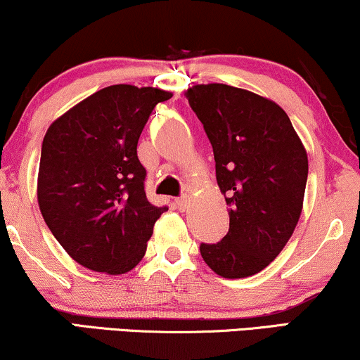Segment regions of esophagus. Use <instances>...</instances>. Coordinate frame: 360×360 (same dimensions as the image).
Wrapping results in <instances>:
<instances>
[{
  "label": "esophagus",
  "instance_id": "34e87169",
  "mask_svg": "<svg viewBox=\"0 0 360 360\" xmlns=\"http://www.w3.org/2000/svg\"><path fill=\"white\" fill-rule=\"evenodd\" d=\"M175 203H176V207H179V210H181V212L187 210V208H188V198L187 197L176 198Z\"/></svg>",
  "mask_w": 360,
  "mask_h": 360
}]
</instances>
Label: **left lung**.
Returning a JSON list of instances; mask_svg holds the SVG:
<instances>
[{
	"mask_svg": "<svg viewBox=\"0 0 360 360\" xmlns=\"http://www.w3.org/2000/svg\"><path fill=\"white\" fill-rule=\"evenodd\" d=\"M214 148L229 232L202 243L205 264L225 278L259 274L282 252L302 214L309 160L275 101L221 83L185 91Z\"/></svg>",
	"mask_w": 360,
	"mask_h": 360,
	"instance_id": "8db88e82",
	"label": "left lung"
}]
</instances>
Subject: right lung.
Wrapping results in <instances>:
<instances>
[{"mask_svg":"<svg viewBox=\"0 0 360 360\" xmlns=\"http://www.w3.org/2000/svg\"><path fill=\"white\" fill-rule=\"evenodd\" d=\"M152 86L112 85L55 120L43 139L38 205L60 245L83 267L120 275L139 265L167 207L145 193L136 145L153 108Z\"/></svg>","mask_w":360,"mask_h":360,"instance_id":"1","label":"right lung"}]
</instances>
